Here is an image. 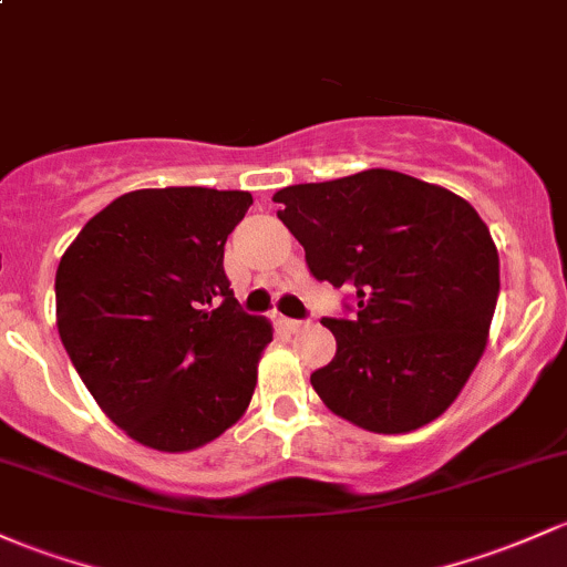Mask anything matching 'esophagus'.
I'll list each match as a JSON object with an SVG mask.
<instances>
[{
    "label": "esophagus",
    "instance_id": "esophagus-1",
    "mask_svg": "<svg viewBox=\"0 0 567 567\" xmlns=\"http://www.w3.org/2000/svg\"><path fill=\"white\" fill-rule=\"evenodd\" d=\"M279 326H282L285 331L298 333V331H303V328H309V322H303V320H290V317H279Z\"/></svg>",
    "mask_w": 567,
    "mask_h": 567
}]
</instances>
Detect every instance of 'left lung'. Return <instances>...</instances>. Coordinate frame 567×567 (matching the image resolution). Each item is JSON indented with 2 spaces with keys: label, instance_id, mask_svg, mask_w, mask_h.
<instances>
[{
  "label": "left lung",
  "instance_id": "obj_1",
  "mask_svg": "<svg viewBox=\"0 0 567 567\" xmlns=\"http://www.w3.org/2000/svg\"><path fill=\"white\" fill-rule=\"evenodd\" d=\"M320 282L354 293L352 320L322 317L336 354L312 374L333 414L371 433L441 416L487 347L501 264L465 198L390 169L274 193Z\"/></svg>",
  "mask_w": 567,
  "mask_h": 567
}]
</instances>
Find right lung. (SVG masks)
I'll return each mask as SVG.
<instances>
[{
  "mask_svg": "<svg viewBox=\"0 0 567 567\" xmlns=\"http://www.w3.org/2000/svg\"><path fill=\"white\" fill-rule=\"evenodd\" d=\"M250 204L247 190L123 193L61 255L64 350L102 412L151 450H198L250 406L274 331L241 312L223 271Z\"/></svg>",
  "mask_w": 567,
  "mask_h": 567,
  "instance_id": "obj_1",
  "label": "right lung"
}]
</instances>
